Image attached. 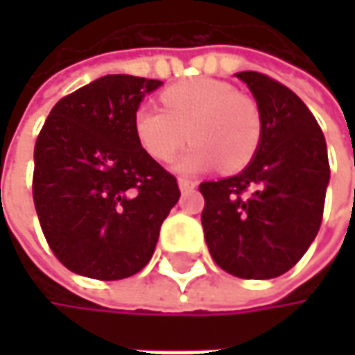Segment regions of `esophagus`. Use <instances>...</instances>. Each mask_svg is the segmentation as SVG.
<instances>
[{"instance_id": "34e87169", "label": "esophagus", "mask_w": 355, "mask_h": 355, "mask_svg": "<svg viewBox=\"0 0 355 355\" xmlns=\"http://www.w3.org/2000/svg\"><path fill=\"white\" fill-rule=\"evenodd\" d=\"M178 187H180V191H191V189H195V187H197V180H193V178H187V177H180L178 178Z\"/></svg>"}]
</instances>
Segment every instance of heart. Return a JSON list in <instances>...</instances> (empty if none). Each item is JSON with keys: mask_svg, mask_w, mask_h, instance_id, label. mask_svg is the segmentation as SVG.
<instances>
[{"mask_svg": "<svg viewBox=\"0 0 355 355\" xmlns=\"http://www.w3.org/2000/svg\"><path fill=\"white\" fill-rule=\"evenodd\" d=\"M162 108L139 107L133 129L141 148L158 162H168L193 139L177 160V171L197 173L222 164L245 168L261 144V110L254 98L222 80L193 78L160 94Z\"/></svg>", "mask_w": 355, "mask_h": 355, "instance_id": "obj_1", "label": "heart"}]
</instances>
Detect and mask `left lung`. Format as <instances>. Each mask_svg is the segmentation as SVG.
<instances>
[{
    "label": "left lung",
    "instance_id": "8db88e82",
    "mask_svg": "<svg viewBox=\"0 0 355 355\" xmlns=\"http://www.w3.org/2000/svg\"><path fill=\"white\" fill-rule=\"evenodd\" d=\"M261 110V144L243 173L205 180L201 224L214 261L243 279L290 271L315 241L329 184L327 144L309 107L277 80L239 71Z\"/></svg>",
    "mask_w": 355,
    "mask_h": 355
}]
</instances>
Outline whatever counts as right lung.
Returning a JSON list of instances; mask_svg holds the SVG:
<instances>
[{
    "mask_svg": "<svg viewBox=\"0 0 355 355\" xmlns=\"http://www.w3.org/2000/svg\"><path fill=\"white\" fill-rule=\"evenodd\" d=\"M160 84L98 78L51 108L36 137V216L53 254L73 273L123 279L154 254L180 191L137 141L133 116Z\"/></svg>",
    "mask_w": 355,
    "mask_h": 355,
    "instance_id": "add662e5",
    "label": "right lung"
}]
</instances>
